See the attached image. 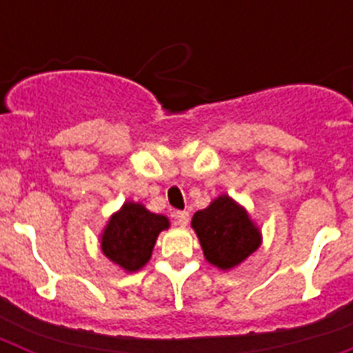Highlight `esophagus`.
I'll use <instances>...</instances> for the list:
<instances>
[{"label":"esophagus","mask_w":353,"mask_h":353,"mask_svg":"<svg viewBox=\"0 0 353 353\" xmlns=\"http://www.w3.org/2000/svg\"><path fill=\"white\" fill-rule=\"evenodd\" d=\"M174 217H176V223H179L180 226H187V224H189V212H185V210L176 212V214H174Z\"/></svg>","instance_id":"esophagus-1"}]
</instances>
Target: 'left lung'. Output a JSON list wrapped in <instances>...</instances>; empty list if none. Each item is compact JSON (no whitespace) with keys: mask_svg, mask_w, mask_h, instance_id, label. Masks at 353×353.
I'll use <instances>...</instances> for the list:
<instances>
[{"mask_svg":"<svg viewBox=\"0 0 353 353\" xmlns=\"http://www.w3.org/2000/svg\"><path fill=\"white\" fill-rule=\"evenodd\" d=\"M191 224L205 258L223 270L242 263L261 244L260 232L245 208L226 194L214 199L205 210L196 212Z\"/></svg>","mask_w":353,"mask_h":353,"instance_id":"obj_1","label":"left lung"}]
</instances>
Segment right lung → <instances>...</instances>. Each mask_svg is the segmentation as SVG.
I'll use <instances>...</instances> for the list:
<instances>
[{
    "label": "right lung",
    "instance_id": "add662e5",
    "mask_svg": "<svg viewBox=\"0 0 353 353\" xmlns=\"http://www.w3.org/2000/svg\"><path fill=\"white\" fill-rule=\"evenodd\" d=\"M168 226V217L129 201L109 219L102 235V252L127 272H136L150 260L159 233Z\"/></svg>",
    "mask_w": 353,
    "mask_h": 353
}]
</instances>
